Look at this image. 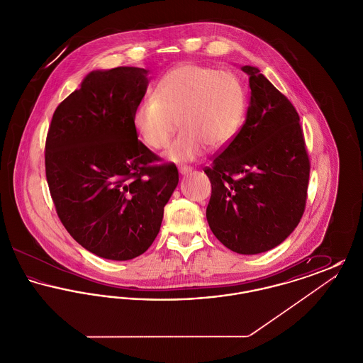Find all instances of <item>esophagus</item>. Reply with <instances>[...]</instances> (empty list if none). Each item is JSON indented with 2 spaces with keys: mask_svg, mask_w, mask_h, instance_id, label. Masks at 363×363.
Wrapping results in <instances>:
<instances>
[{
  "mask_svg": "<svg viewBox=\"0 0 363 363\" xmlns=\"http://www.w3.org/2000/svg\"><path fill=\"white\" fill-rule=\"evenodd\" d=\"M178 172L182 174V175H185V174L191 172V167H189V166H179V167H178Z\"/></svg>",
  "mask_w": 363,
  "mask_h": 363,
  "instance_id": "esophagus-1",
  "label": "esophagus"
}]
</instances>
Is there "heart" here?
<instances>
[{
  "label": "heart",
  "mask_w": 363,
  "mask_h": 363,
  "mask_svg": "<svg viewBox=\"0 0 363 363\" xmlns=\"http://www.w3.org/2000/svg\"><path fill=\"white\" fill-rule=\"evenodd\" d=\"M246 106L245 88L234 73L184 64L164 74L154 98L136 106L133 126L147 147L162 150L181 123L184 132L166 155L174 162H189L207 145L219 150L231 143L241 130Z\"/></svg>",
  "instance_id": "b5f03b06"
}]
</instances>
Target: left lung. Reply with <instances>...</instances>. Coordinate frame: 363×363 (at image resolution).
Returning a JSON list of instances; mask_svg holds the SVG:
<instances>
[{
    "label": "left lung",
    "mask_w": 363,
    "mask_h": 363,
    "mask_svg": "<svg viewBox=\"0 0 363 363\" xmlns=\"http://www.w3.org/2000/svg\"><path fill=\"white\" fill-rule=\"evenodd\" d=\"M241 130L204 169L211 181L208 225L233 252L274 249L298 225L306 207L311 160L293 104L255 67Z\"/></svg>",
    "instance_id": "1"
}]
</instances>
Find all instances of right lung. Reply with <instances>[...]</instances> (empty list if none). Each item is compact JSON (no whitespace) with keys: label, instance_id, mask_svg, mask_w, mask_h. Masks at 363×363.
Wrapping results in <instances>:
<instances>
[{"label":"right lung","instance_id":"1","mask_svg":"<svg viewBox=\"0 0 363 363\" xmlns=\"http://www.w3.org/2000/svg\"><path fill=\"white\" fill-rule=\"evenodd\" d=\"M148 70L91 72L52 114L46 179L57 215L91 253L125 261L155 241L178 170L138 138L133 111Z\"/></svg>","mask_w":363,"mask_h":363}]
</instances>
